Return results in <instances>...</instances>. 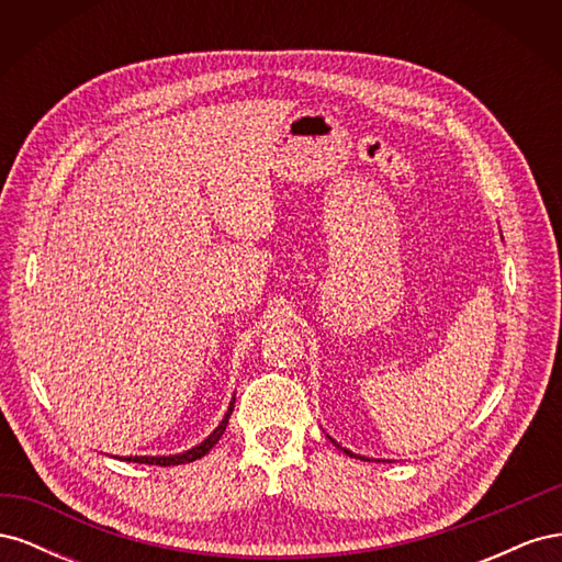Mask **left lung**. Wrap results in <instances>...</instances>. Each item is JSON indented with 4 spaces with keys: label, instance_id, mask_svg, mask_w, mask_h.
<instances>
[{
    "label": "left lung",
    "instance_id": "8db88e82",
    "mask_svg": "<svg viewBox=\"0 0 562 562\" xmlns=\"http://www.w3.org/2000/svg\"><path fill=\"white\" fill-rule=\"evenodd\" d=\"M328 438H330V436H328ZM330 440H333V443H335V446H337V448H339V450H345V452H347V454H349V457H359V459H366V457H361V454H356V452H351V450H347V448H342V446H339V443H337V440H335V438H330ZM368 462H370V459H368Z\"/></svg>",
    "mask_w": 562,
    "mask_h": 562
}]
</instances>
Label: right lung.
Instances as JSON below:
<instances>
[{
  "mask_svg": "<svg viewBox=\"0 0 562 562\" xmlns=\"http://www.w3.org/2000/svg\"><path fill=\"white\" fill-rule=\"evenodd\" d=\"M234 401H236V396H232L227 413H225L223 422H220L217 427L213 429V434H209L206 438L201 440L199 446H194V448H190V450L178 452V454H155V457H151V454H135V457H116V459H124V462H135V464H151V467H176V464H184V462H194V459L206 454V452L217 443V440L223 438V434H225V429H227L229 415H232V411H234Z\"/></svg>",
  "mask_w": 562,
  "mask_h": 562,
  "instance_id": "obj_1",
  "label": "right lung"
}]
</instances>
